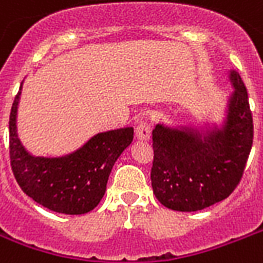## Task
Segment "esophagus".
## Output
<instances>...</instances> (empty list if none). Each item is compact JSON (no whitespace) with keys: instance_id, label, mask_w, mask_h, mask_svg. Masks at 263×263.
<instances>
[{"instance_id":"esophagus-1","label":"esophagus","mask_w":263,"mask_h":263,"mask_svg":"<svg viewBox=\"0 0 263 263\" xmlns=\"http://www.w3.org/2000/svg\"><path fill=\"white\" fill-rule=\"evenodd\" d=\"M150 134H152V129H150V125L146 121H140L136 127V136L138 139L140 140H149Z\"/></svg>"}]
</instances>
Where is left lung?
<instances>
[{"label":"left lung","mask_w":263,"mask_h":263,"mask_svg":"<svg viewBox=\"0 0 263 263\" xmlns=\"http://www.w3.org/2000/svg\"><path fill=\"white\" fill-rule=\"evenodd\" d=\"M234 91L222 129L157 124L153 129V193L164 207L192 212L229 197L241 180L254 138V124L243 80L230 71Z\"/></svg>","instance_id":"left-lung-1"}]
</instances>
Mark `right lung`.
I'll return each instance as SVG.
<instances>
[{
  "label": "right lung",
  "mask_w": 263,
  "mask_h": 263,
  "mask_svg": "<svg viewBox=\"0 0 263 263\" xmlns=\"http://www.w3.org/2000/svg\"><path fill=\"white\" fill-rule=\"evenodd\" d=\"M22 85L9 116V156L16 182L35 203L59 214L81 215L99 204L114 163L131 145L134 128L98 134L77 152L63 157H34L16 131Z\"/></svg>",
  "instance_id": "obj_1"
}]
</instances>
